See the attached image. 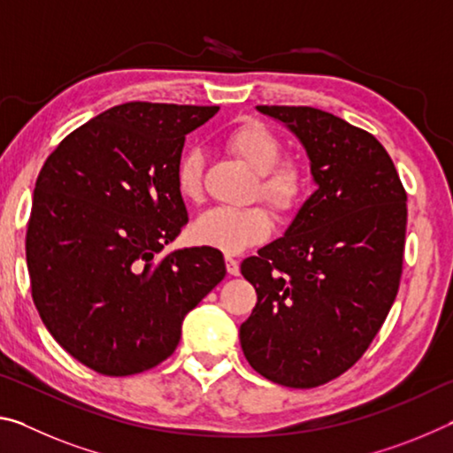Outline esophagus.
Returning a JSON list of instances; mask_svg holds the SVG:
<instances>
[{"label":"esophagus","instance_id":"obj_1","mask_svg":"<svg viewBox=\"0 0 453 453\" xmlns=\"http://www.w3.org/2000/svg\"><path fill=\"white\" fill-rule=\"evenodd\" d=\"M226 267L229 275H240V262L234 257H226Z\"/></svg>","mask_w":453,"mask_h":453}]
</instances>
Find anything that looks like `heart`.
Wrapping results in <instances>:
<instances>
[{
	"instance_id": "heart-1",
	"label": "heart",
	"mask_w": 453,
	"mask_h": 453,
	"mask_svg": "<svg viewBox=\"0 0 453 453\" xmlns=\"http://www.w3.org/2000/svg\"><path fill=\"white\" fill-rule=\"evenodd\" d=\"M226 143L242 162L259 175L256 194L270 203L272 210L280 216H291L297 211L308 189V178L297 162H291V159L280 162L283 148L280 137L270 127L262 121L250 119L237 126L227 135ZM203 162V151L199 148H191L181 156L178 172H175V183L183 199L196 202L202 196ZM272 229V216L259 205L243 210L213 208L196 219L191 235L199 245H208L227 256H235L267 240Z\"/></svg>"
}]
</instances>
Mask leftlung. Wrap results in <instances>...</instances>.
Instances as JSON below:
<instances>
[{"instance_id":"8db88e82","label":"left lung","mask_w":453,"mask_h":453,"mask_svg":"<svg viewBox=\"0 0 453 453\" xmlns=\"http://www.w3.org/2000/svg\"><path fill=\"white\" fill-rule=\"evenodd\" d=\"M303 145L318 189L286 234L243 259L257 303L240 327L264 378L316 388L370 348L397 296L408 196L372 134L316 107L257 105Z\"/></svg>"}]
</instances>
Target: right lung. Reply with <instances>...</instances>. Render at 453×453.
<instances>
[{
    "label": "right lung",
    "instance_id": "right-lung-1",
    "mask_svg": "<svg viewBox=\"0 0 453 453\" xmlns=\"http://www.w3.org/2000/svg\"><path fill=\"white\" fill-rule=\"evenodd\" d=\"M218 105L129 102L75 129L37 175L26 259L40 318L104 375L162 364L181 321L226 278L221 251L162 250L188 224L175 183L186 135Z\"/></svg>",
    "mask_w": 453,
    "mask_h": 453
}]
</instances>
